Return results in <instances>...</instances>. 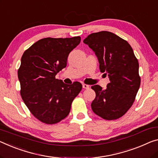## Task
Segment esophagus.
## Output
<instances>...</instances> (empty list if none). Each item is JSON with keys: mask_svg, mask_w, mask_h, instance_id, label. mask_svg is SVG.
I'll return each mask as SVG.
<instances>
[{"mask_svg": "<svg viewBox=\"0 0 158 158\" xmlns=\"http://www.w3.org/2000/svg\"><path fill=\"white\" fill-rule=\"evenodd\" d=\"M82 87H83L84 89H89V86L88 85L82 84Z\"/></svg>", "mask_w": 158, "mask_h": 158, "instance_id": "1", "label": "esophagus"}]
</instances>
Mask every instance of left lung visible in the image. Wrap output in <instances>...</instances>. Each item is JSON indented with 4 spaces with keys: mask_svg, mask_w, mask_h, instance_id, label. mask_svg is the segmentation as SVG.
Instances as JSON below:
<instances>
[{
    "mask_svg": "<svg viewBox=\"0 0 158 158\" xmlns=\"http://www.w3.org/2000/svg\"><path fill=\"white\" fill-rule=\"evenodd\" d=\"M98 58L99 70L110 83L103 89L92 86L96 93L91 104L94 114L106 120L120 118L129 110L140 85L139 64L129 44L110 31L93 33L83 40Z\"/></svg>",
    "mask_w": 158,
    "mask_h": 158,
    "instance_id": "obj_1",
    "label": "left lung"
}]
</instances>
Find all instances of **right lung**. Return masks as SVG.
<instances>
[{"label":"right lung","instance_id":"add662e5","mask_svg":"<svg viewBox=\"0 0 158 158\" xmlns=\"http://www.w3.org/2000/svg\"><path fill=\"white\" fill-rule=\"evenodd\" d=\"M81 37L44 38L26 50L18 71L20 94L31 113L43 123H56L69 115L82 84H65L56 75L66 67L69 55Z\"/></svg>","mask_w":158,"mask_h":158}]
</instances>
